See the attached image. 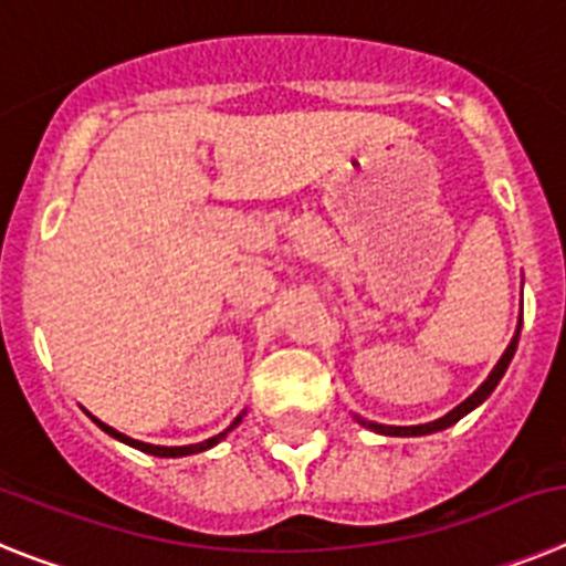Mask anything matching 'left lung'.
Listing matches in <instances>:
<instances>
[{
	"instance_id": "obj_1",
	"label": "left lung",
	"mask_w": 566,
	"mask_h": 566,
	"mask_svg": "<svg viewBox=\"0 0 566 566\" xmlns=\"http://www.w3.org/2000/svg\"><path fill=\"white\" fill-rule=\"evenodd\" d=\"M518 336H521V322H518V327H515L513 342L507 344V350H504V356L499 358V365H495V367H493V373H490V376L484 378V385H481L479 390H475L473 396H470V399H464V401H461L459 407H453V410L447 412V416H441V419L427 421V424H412V427L378 424V421H367V419H361V416H353V419H356L358 424H361V427H367V430L381 432V436H430V432L447 430V427H453L455 421H459V419H464L467 412H473L475 407L484 405V401H488L490 392H493L495 387H499L501 376H504V373H507L510 361H513V356H515V347H518Z\"/></svg>"
}]
</instances>
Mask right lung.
<instances>
[{
  "label": "right lung",
  "instance_id": "1",
  "mask_svg": "<svg viewBox=\"0 0 566 566\" xmlns=\"http://www.w3.org/2000/svg\"><path fill=\"white\" fill-rule=\"evenodd\" d=\"M242 416H244V412H242ZM242 416H235L233 424H230L228 430H224V432H219V436H213V439H205V441H199V444H185V447H159V444H147V441H136V439H130V436H125V432L113 430V427H107L105 421H99V419H93V421H96V424H99L102 430L107 432V436H113V439L122 441V444L136 447V450H142V453L159 455V459H181V455L205 453V450H210V447L219 444V441H222L230 430H235V427H239V421H242Z\"/></svg>",
  "mask_w": 566,
  "mask_h": 566
}]
</instances>
